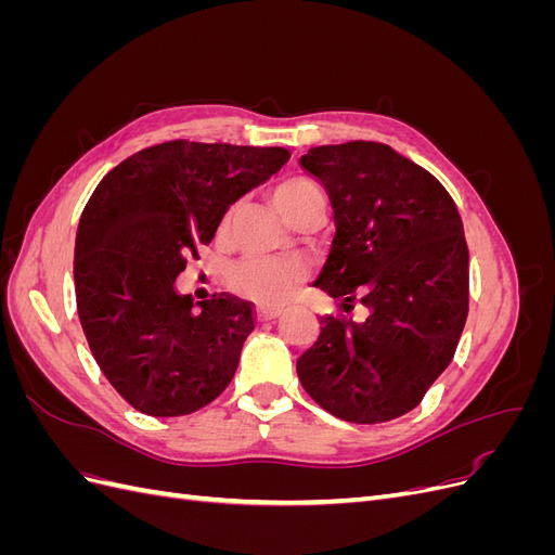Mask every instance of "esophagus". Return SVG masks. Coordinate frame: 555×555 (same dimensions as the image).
I'll use <instances>...</instances> for the list:
<instances>
[{
    "instance_id": "obj_1",
    "label": "esophagus",
    "mask_w": 555,
    "mask_h": 555,
    "mask_svg": "<svg viewBox=\"0 0 555 555\" xmlns=\"http://www.w3.org/2000/svg\"><path fill=\"white\" fill-rule=\"evenodd\" d=\"M278 317H280L278 308H263V306L257 308V319H259V322H271V319H278Z\"/></svg>"
}]
</instances>
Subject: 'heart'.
<instances>
[{
	"mask_svg": "<svg viewBox=\"0 0 555 555\" xmlns=\"http://www.w3.org/2000/svg\"><path fill=\"white\" fill-rule=\"evenodd\" d=\"M322 198L317 184L308 178L282 180L273 192V204L280 215H289L308 201ZM227 222L222 224V231ZM308 280V266L296 257H247L229 268V287L251 304L282 306L292 300Z\"/></svg>",
	"mask_w": 555,
	"mask_h": 555,
	"instance_id": "heart-1",
	"label": "heart"
}]
</instances>
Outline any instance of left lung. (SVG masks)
Wrapping results in <instances>:
<instances>
[{"label":"left lung","instance_id":"1","mask_svg":"<svg viewBox=\"0 0 555 555\" xmlns=\"http://www.w3.org/2000/svg\"><path fill=\"white\" fill-rule=\"evenodd\" d=\"M300 164L335 212L314 287L371 314L361 324L322 317L298 379L345 422H391L422 402L461 340L469 257L459 208L438 178L384 143L319 145Z\"/></svg>","mask_w":555,"mask_h":555}]
</instances>
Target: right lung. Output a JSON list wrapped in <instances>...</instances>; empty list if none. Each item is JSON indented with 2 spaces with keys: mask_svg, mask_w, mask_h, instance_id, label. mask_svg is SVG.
I'll return each instance as SVG.
<instances>
[{
  "mask_svg": "<svg viewBox=\"0 0 555 555\" xmlns=\"http://www.w3.org/2000/svg\"><path fill=\"white\" fill-rule=\"evenodd\" d=\"M289 159L284 147L166 141L96 184L74 251L76 306L94 361L133 410L182 416L220 396L255 328L229 294L194 308L176 278L227 208Z\"/></svg>",
  "mask_w": 555,
  "mask_h": 555,
  "instance_id": "add662e5",
  "label": "right lung"
}]
</instances>
